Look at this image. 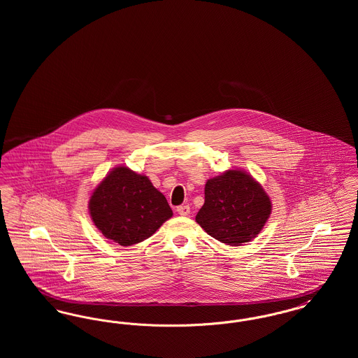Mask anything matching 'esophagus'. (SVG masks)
I'll return each instance as SVG.
<instances>
[{
  "instance_id": "esophagus-1",
  "label": "esophagus",
  "mask_w": 358,
  "mask_h": 358,
  "mask_svg": "<svg viewBox=\"0 0 358 358\" xmlns=\"http://www.w3.org/2000/svg\"><path fill=\"white\" fill-rule=\"evenodd\" d=\"M177 213L181 215V216H187L190 213L189 205H180V206H177Z\"/></svg>"
}]
</instances>
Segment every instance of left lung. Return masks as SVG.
<instances>
[{
	"label": "left lung",
	"mask_w": 358,
	"mask_h": 358,
	"mask_svg": "<svg viewBox=\"0 0 358 358\" xmlns=\"http://www.w3.org/2000/svg\"><path fill=\"white\" fill-rule=\"evenodd\" d=\"M271 213L264 189L241 171H228L205 184V203L196 216L205 232L228 245L257 236Z\"/></svg>",
	"instance_id": "8db88e82"
}]
</instances>
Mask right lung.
I'll list each match as a JSON object with an SVG mask.
<instances>
[{"mask_svg":"<svg viewBox=\"0 0 358 358\" xmlns=\"http://www.w3.org/2000/svg\"><path fill=\"white\" fill-rule=\"evenodd\" d=\"M88 208L103 236L123 247L150 238L173 216L165 196L150 180L126 166L107 174L94 190Z\"/></svg>","mask_w":358,"mask_h":358,"instance_id":"right-lung-1","label":"right lung"}]
</instances>
